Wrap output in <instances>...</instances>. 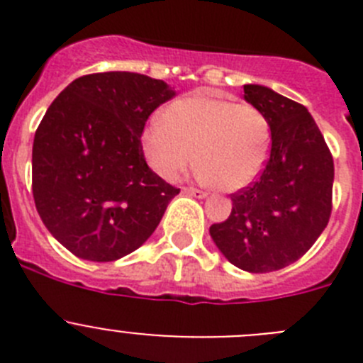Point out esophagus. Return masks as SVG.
<instances>
[{
  "mask_svg": "<svg viewBox=\"0 0 363 363\" xmlns=\"http://www.w3.org/2000/svg\"><path fill=\"white\" fill-rule=\"evenodd\" d=\"M184 192H187V194H191V196H194V198H205V196H207V192L200 191V189H194V187H184Z\"/></svg>",
  "mask_w": 363,
  "mask_h": 363,
  "instance_id": "1",
  "label": "esophagus"
}]
</instances>
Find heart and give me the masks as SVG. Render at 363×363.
I'll return each mask as SVG.
<instances>
[{
	"label": "heart",
	"instance_id": "heart-1",
	"mask_svg": "<svg viewBox=\"0 0 363 363\" xmlns=\"http://www.w3.org/2000/svg\"><path fill=\"white\" fill-rule=\"evenodd\" d=\"M152 171L174 182L196 158L201 178L221 191H238L264 171L271 152V123L259 108L234 99L189 96L172 101L163 120L142 133Z\"/></svg>",
	"mask_w": 363,
	"mask_h": 363
}]
</instances>
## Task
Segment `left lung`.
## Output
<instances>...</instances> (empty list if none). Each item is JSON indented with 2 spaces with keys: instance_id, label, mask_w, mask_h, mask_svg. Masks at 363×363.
Returning a JSON list of instances; mask_svg holds the SVG:
<instances>
[{
  "instance_id": "obj_1",
  "label": "left lung",
  "mask_w": 363,
  "mask_h": 363,
  "mask_svg": "<svg viewBox=\"0 0 363 363\" xmlns=\"http://www.w3.org/2000/svg\"><path fill=\"white\" fill-rule=\"evenodd\" d=\"M243 98L269 118L271 154L255 184L230 194L229 218L209 233L233 265L271 272L306 255L329 223L335 163L303 105L264 85H243Z\"/></svg>"
}]
</instances>
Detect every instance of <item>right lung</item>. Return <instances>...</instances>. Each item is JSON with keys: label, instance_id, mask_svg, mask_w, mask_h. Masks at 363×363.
I'll return each mask as SVG.
<instances>
[{"label": "right lung", "instance_id": "obj_1", "mask_svg": "<svg viewBox=\"0 0 363 363\" xmlns=\"http://www.w3.org/2000/svg\"><path fill=\"white\" fill-rule=\"evenodd\" d=\"M174 94L143 74L98 72L74 79L47 108L32 145V194L74 256L114 262L158 227L179 189L150 171L142 133Z\"/></svg>", "mask_w": 363, "mask_h": 363}]
</instances>
